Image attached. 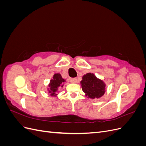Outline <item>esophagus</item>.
Returning <instances> with one entry per match:
<instances>
[{
	"instance_id": "esophagus-1",
	"label": "esophagus",
	"mask_w": 146,
	"mask_h": 146,
	"mask_svg": "<svg viewBox=\"0 0 146 146\" xmlns=\"http://www.w3.org/2000/svg\"><path fill=\"white\" fill-rule=\"evenodd\" d=\"M69 80L70 82L73 83H76L77 82V79L76 78H70Z\"/></svg>"
}]
</instances>
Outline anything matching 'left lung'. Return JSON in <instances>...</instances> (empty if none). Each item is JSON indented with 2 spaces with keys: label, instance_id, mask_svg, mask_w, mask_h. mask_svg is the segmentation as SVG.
Instances as JSON below:
<instances>
[{
  "label": "left lung",
  "instance_id": "8db88e82",
  "mask_svg": "<svg viewBox=\"0 0 146 146\" xmlns=\"http://www.w3.org/2000/svg\"><path fill=\"white\" fill-rule=\"evenodd\" d=\"M80 83L83 91L88 98L98 99L105 94V83L97 78L94 74L88 73L84 75Z\"/></svg>",
  "mask_w": 146,
  "mask_h": 146
}]
</instances>
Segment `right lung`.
<instances>
[{"instance_id":"add662e5","label":"right lung","mask_w":146,"mask_h":146,"mask_svg":"<svg viewBox=\"0 0 146 146\" xmlns=\"http://www.w3.org/2000/svg\"><path fill=\"white\" fill-rule=\"evenodd\" d=\"M66 80L61 77L60 74H55L53 78L50 80V83L48 85V92L50 93L51 96H56L57 95L56 92L58 91L59 87H63V83Z\"/></svg>"}]
</instances>
